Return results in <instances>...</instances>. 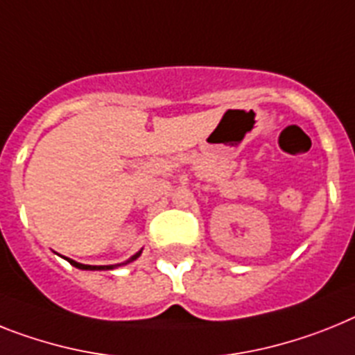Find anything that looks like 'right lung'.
I'll return each mask as SVG.
<instances>
[{"instance_id": "add662e5", "label": "right lung", "mask_w": 355, "mask_h": 355, "mask_svg": "<svg viewBox=\"0 0 355 355\" xmlns=\"http://www.w3.org/2000/svg\"><path fill=\"white\" fill-rule=\"evenodd\" d=\"M141 253V251H140ZM140 253H136L135 257H131V260H127V262H132V260H136L138 259V257H140ZM68 262L71 266H75V268H78V269H87V271H95V269H113L114 266H86V264H78V262H75V260H69L68 259ZM125 262V264H127Z\"/></svg>"}]
</instances>
